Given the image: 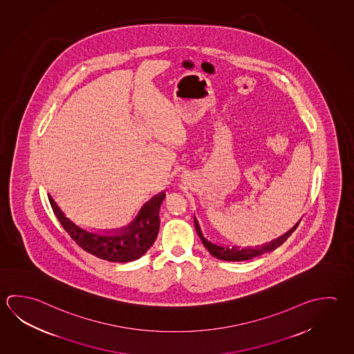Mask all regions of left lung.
<instances>
[{
  "instance_id": "1",
  "label": "left lung",
  "mask_w": 354,
  "mask_h": 354,
  "mask_svg": "<svg viewBox=\"0 0 354 354\" xmlns=\"http://www.w3.org/2000/svg\"><path fill=\"white\" fill-rule=\"evenodd\" d=\"M194 218V227H196V231L200 236L201 241L203 245L206 247L207 251L209 252L212 254L213 257L218 258L222 261H230V262H239V261H247V259H251L253 257H257L263 254L266 252L273 251L276 250L277 247L282 245L283 242L290 237L292 234V232L296 230L299 222L297 223L292 230L287 232L286 234H283L281 237L277 238L274 241H272L270 243L267 245H257L254 248H238V247H227V245H217V243H213L208 238L205 237L203 232L201 230L200 223L196 218V216H193Z\"/></svg>"
}]
</instances>
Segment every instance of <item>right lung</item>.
<instances>
[{
	"label": "right lung",
	"mask_w": 354,
	"mask_h": 354,
	"mask_svg": "<svg viewBox=\"0 0 354 354\" xmlns=\"http://www.w3.org/2000/svg\"><path fill=\"white\" fill-rule=\"evenodd\" d=\"M166 198V193H160L142 206L136 218L116 231L98 233L87 231L67 218L57 203L48 196L52 209L64 231L82 250L96 257L126 263L142 257L153 245L160 231V208Z\"/></svg>",
	"instance_id": "obj_1"
}]
</instances>
